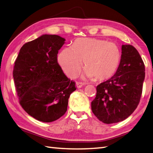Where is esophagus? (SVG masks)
<instances>
[{
  "label": "esophagus",
  "mask_w": 153,
  "mask_h": 153,
  "mask_svg": "<svg viewBox=\"0 0 153 153\" xmlns=\"http://www.w3.org/2000/svg\"><path fill=\"white\" fill-rule=\"evenodd\" d=\"M83 85H84V84H83V83H82V82H77L76 83V88H82Z\"/></svg>",
  "instance_id": "34e87169"
}]
</instances>
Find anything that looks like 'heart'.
<instances>
[{
  "instance_id": "heart-1",
  "label": "heart",
  "mask_w": 153,
  "mask_h": 153,
  "mask_svg": "<svg viewBox=\"0 0 153 153\" xmlns=\"http://www.w3.org/2000/svg\"><path fill=\"white\" fill-rule=\"evenodd\" d=\"M68 76L76 75L84 60V78L103 80L116 73L121 59L120 50L116 44L98 39H78L72 46L64 48L57 57Z\"/></svg>"
}]
</instances>
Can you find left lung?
<instances>
[{"instance_id": "left-lung-1", "label": "left lung", "mask_w": 153, "mask_h": 153, "mask_svg": "<svg viewBox=\"0 0 153 153\" xmlns=\"http://www.w3.org/2000/svg\"><path fill=\"white\" fill-rule=\"evenodd\" d=\"M145 65L133 46H122L120 65L113 76L96 87L91 111L105 124L117 123L127 118L137 108L145 79Z\"/></svg>"}]
</instances>
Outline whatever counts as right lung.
<instances>
[{"instance_id": "right-lung-1", "label": "right lung", "mask_w": 153, "mask_h": 153, "mask_svg": "<svg viewBox=\"0 0 153 153\" xmlns=\"http://www.w3.org/2000/svg\"><path fill=\"white\" fill-rule=\"evenodd\" d=\"M65 39L43 35L25 43L13 71L19 103L30 116L51 123L65 113L75 82L65 76L57 63L58 50Z\"/></svg>"}]
</instances>
